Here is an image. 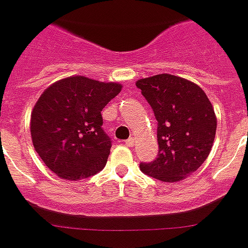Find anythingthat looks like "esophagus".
Masks as SVG:
<instances>
[{
	"label": "esophagus",
	"instance_id": "obj_1",
	"mask_svg": "<svg viewBox=\"0 0 248 248\" xmlns=\"http://www.w3.org/2000/svg\"><path fill=\"white\" fill-rule=\"evenodd\" d=\"M134 144H135V139L134 138H130V139H127V140H126V145H127V146H132Z\"/></svg>",
	"mask_w": 248,
	"mask_h": 248
}]
</instances>
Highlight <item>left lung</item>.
Masks as SVG:
<instances>
[{"instance_id":"left-lung-1","label":"left lung","mask_w":248,"mask_h":248,"mask_svg":"<svg viewBox=\"0 0 248 248\" xmlns=\"http://www.w3.org/2000/svg\"><path fill=\"white\" fill-rule=\"evenodd\" d=\"M136 86L158 121V158L140 170L163 182H178L206 160L217 132V117L200 86L180 76L160 74Z\"/></svg>"}]
</instances>
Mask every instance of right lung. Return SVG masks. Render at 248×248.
Returning a JSON list of instances; mask_svg holds the SVG:
<instances>
[{
	"label": "right lung",
	"mask_w": 248,
	"mask_h": 248,
	"mask_svg": "<svg viewBox=\"0 0 248 248\" xmlns=\"http://www.w3.org/2000/svg\"><path fill=\"white\" fill-rule=\"evenodd\" d=\"M122 89L85 76L62 78L44 90L30 120L38 155L58 177L88 178L103 170L112 148L102 110Z\"/></svg>",
	"instance_id": "obj_1"
}]
</instances>
